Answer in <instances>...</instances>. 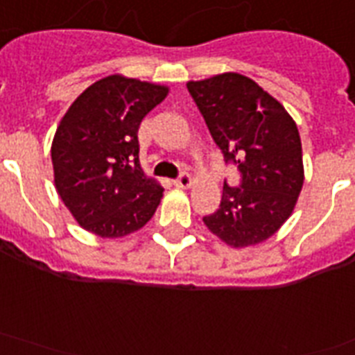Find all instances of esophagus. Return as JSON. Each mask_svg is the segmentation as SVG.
<instances>
[{
    "mask_svg": "<svg viewBox=\"0 0 355 355\" xmlns=\"http://www.w3.org/2000/svg\"><path fill=\"white\" fill-rule=\"evenodd\" d=\"M192 183H194V180H192V178H190L187 172H183V174L178 178V180H174V184L175 187H180V189H190V187H192Z\"/></svg>",
    "mask_w": 355,
    "mask_h": 355,
    "instance_id": "esophagus-1",
    "label": "esophagus"
}]
</instances>
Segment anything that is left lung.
Wrapping results in <instances>:
<instances>
[{
  "mask_svg": "<svg viewBox=\"0 0 355 355\" xmlns=\"http://www.w3.org/2000/svg\"><path fill=\"white\" fill-rule=\"evenodd\" d=\"M190 96L223 152L241 174L223 184L221 205L203 221L234 248L257 245L290 218L303 189V152L297 125L270 94L236 72L187 83Z\"/></svg>",
  "mask_w": 355,
  "mask_h": 355,
  "instance_id": "8db88e82",
  "label": "left lung"
}]
</instances>
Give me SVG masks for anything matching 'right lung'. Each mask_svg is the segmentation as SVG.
<instances>
[{
    "label": "right lung",
    "mask_w": 355,
    "mask_h": 355,
    "mask_svg": "<svg viewBox=\"0 0 355 355\" xmlns=\"http://www.w3.org/2000/svg\"><path fill=\"white\" fill-rule=\"evenodd\" d=\"M168 87L125 78L99 79L70 105L52 141L54 184L85 230L123 237L145 227L163 187L139 165L137 130Z\"/></svg>",
    "instance_id": "right-lung-1"
}]
</instances>
